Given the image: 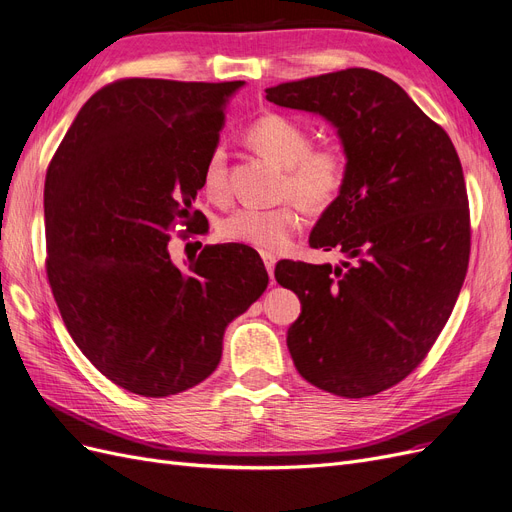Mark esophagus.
<instances>
[{"instance_id": "esophagus-1", "label": "esophagus", "mask_w": 512, "mask_h": 512, "mask_svg": "<svg viewBox=\"0 0 512 512\" xmlns=\"http://www.w3.org/2000/svg\"><path fill=\"white\" fill-rule=\"evenodd\" d=\"M262 260H264V267H267V271H269V275H271V283H275L273 271H275L277 256H275V254H269V252H262Z\"/></svg>"}]
</instances>
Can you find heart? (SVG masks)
I'll return each mask as SVG.
<instances>
[{"mask_svg":"<svg viewBox=\"0 0 512 512\" xmlns=\"http://www.w3.org/2000/svg\"><path fill=\"white\" fill-rule=\"evenodd\" d=\"M245 138L256 151L283 168L279 197L285 201L275 208H239L231 212L218 222V235L224 241L275 254L292 243L300 229L302 208L321 214L334 206L349 176V157L336 142L313 145L311 130L281 113H267L252 121ZM201 182L212 201L229 199L227 155L222 147L210 151L203 163Z\"/></svg>","mask_w":512,"mask_h":512,"instance_id":"b5f03b06","label":"heart"}]
</instances>
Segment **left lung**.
Returning <instances> with one entry per match:
<instances>
[{
  "label": "left lung",
  "mask_w": 512,
  "mask_h": 512,
  "mask_svg": "<svg viewBox=\"0 0 512 512\" xmlns=\"http://www.w3.org/2000/svg\"><path fill=\"white\" fill-rule=\"evenodd\" d=\"M323 115L349 157L346 185L309 237L338 267L281 260L302 302L288 330L298 374L338 397L378 395L410 376L454 311L470 256L462 163L447 132L393 79L344 69L267 90Z\"/></svg>",
  "instance_id": "left-lung-1"
}]
</instances>
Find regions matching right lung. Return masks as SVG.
Returning <instances> with one entry per match:
<instances>
[{"instance_id": "right-lung-1", "label": "right lung", "mask_w": 512, "mask_h": 512, "mask_svg": "<svg viewBox=\"0 0 512 512\" xmlns=\"http://www.w3.org/2000/svg\"><path fill=\"white\" fill-rule=\"evenodd\" d=\"M241 86L117 79L81 107L48 166L56 306L81 353L130 393L159 399L206 380L227 325L269 285L248 245H206L187 269L168 252L178 227L203 233L193 201Z\"/></svg>"}]
</instances>
